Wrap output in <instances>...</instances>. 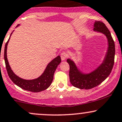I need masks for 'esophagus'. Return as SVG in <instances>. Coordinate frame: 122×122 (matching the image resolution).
Segmentation results:
<instances>
[{
  "label": "esophagus",
  "instance_id": "obj_1",
  "mask_svg": "<svg viewBox=\"0 0 122 122\" xmlns=\"http://www.w3.org/2000/svg\"><path fill=\"white\" fill-rule=\"evenodd\" d=\"M66 57H67V54H66V53H65V52H62L61 54V60H62V61H64V60H65V59L66 58Z\"/></svg>",
  "mask_w": 122,
  "mask_h": 122
}]
</instances>
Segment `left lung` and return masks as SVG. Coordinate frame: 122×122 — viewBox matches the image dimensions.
<instances>
[{"label": "left lung", "instance_id": "obj_1", "mask_svg": "<svg viewBox=\"0 0 122 122\" xmlns=\"http://www.w3.org/2000/svg\"><path fill=\"white\" fill-rule=\"evenodd\" d=\"M93 30L104 35L107 39L108 47L102 63L92 71L86 73L71 59L66 60L70 66L69 76L71 83L80 89H90L101 83L110 75L114 64L115 46L110 31L105 24L100 21H95Z\"/></svg>", "mask_w": 122, "mask_h": 122}]
</instances>
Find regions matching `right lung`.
Segmentation results:
<instances>
[{
  "label": "right lung",
  "mask_w": 122,
  "mask_h": 122,
  "mask_svg": "<svg viewBox=\"0 0 122 122\" xmlns=\"http://www.w3.org/2000/svg\"><path fill=\"white\" fill-rule=\"evenodd\" d=\"M20 25V24H18L16 26V28L19 26ZM13 32L11 33L9 40L5 45V52H4V58H5L6 68L9 77L14 84L25 90L37 93V92H41L47 89L51 84L55 71L56 70L58 65L61 62V60L60 56H58L53 60H51L47 64L46 69H45L42 74L37 78L27 80L20 77L19 76L16 75L14 72L13 71L9 65L7 57V48L8 43H9L10 37Z\"/></svg>",
  "instance_id": "right-lung-1"
}]
</instances>
